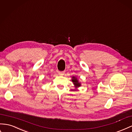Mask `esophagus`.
<instances>
[{
	"label": "esophagus",
	"mask_w": 132,
	"mask_h": 132,
	"mask_svg": "<svg viewBox=\"0 0 132 132\" xmlns=\"http://www.w3.org/2000/svg\"><path fill=\"white\" fill-rule=\"evenodd\" d=\"M65 72L64 71H62V72H59L58 74L60 75V76H63Z\"/></svg>",
	"instance_id": "obj_1"
}]
</instances>
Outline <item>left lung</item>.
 Listing matches in <instances>:
<instances>
[{"instance_id": "left-lung-1", "label": "left lung", "mask_w": 132, "mask_h": 132, "mask_svg": "<svg viewBox=\"0 0 132 132\" xmlns=\"http://www.w3.org/2000/svg\"><path fill=\"white\" fill-rule=\"evenodd\" d=\"M72 80L73 81V83H74V84L76 85V87H80V83L78 82V80H77V79L76 77H73V78H72Z\"/></svg>"}]
</instances>
